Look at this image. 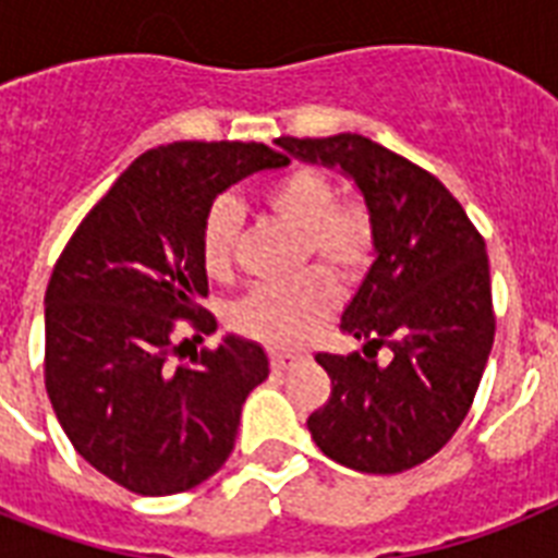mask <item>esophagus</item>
I'll return each instance as SVG.
<instances>
[{"instance_id": "obj_1", "label": "esophagus", "mask_w": 558, "mask_h": 558, "mask_svg": "<svg viewBox=\"0 0 558 558\" xmlns=\"http://www.w3.org/2000/svg\"><path fill=\"white\" fill-rule=\"evenodd\" d=\"M301 359H304V353H298V350H275L271 353V367L275 371H287V367H292Z\"/></svg>"}]
</instances>
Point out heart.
<instances>
[{
    "instance_id": "1",
    "label": "heart",
    "mask_w": 558,
    "mask_h": 558,
    "mask_svg": "<svg viewBox=\"0 0 558 558\" xmlns=\"http://www.w3.org/2000/svg\"><path fill=\"white\" fill-rule=\"evenodd\" d=\"M263 199L304 234V263L315 260L332 278L356 280L376 254V219L367 202L339 199L330 177L313 168H292L278 177ZM202 263L210 278H228L240 248V214L231 199H217L202 219ZM336 310V283L324 271H301L292 280L260 283L234 310V327L269 344L304 341Z\"/></svg>"
}]
</instances>
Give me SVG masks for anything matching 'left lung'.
Masks as SVG:
<instances>
[{
  "label": "left lung",
  "instance_id": "1",
  "mask_svg": "<svg viewBox=\"0 0 558 558\" xmlns=\"http://www.w3.org/2000/svg\"><path fill=\"white\" fill-rule=\"evenodd\" d=\"M283 150L339 165L376 219V263L341 318L362 353H318L332 393L306 425L341 466L397 475L434 458L466 420L495 341L486 243L425 168L359 133L280 135ZM391 350L388 366L375 362Z\"/></svg>",
  "mask_w": 558,
  "mask_h": 558
}]
</instances>
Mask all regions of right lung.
I'll return each instance as SVG.
<instances>
[{
  "instance_id": "right-lung-1",
  "label": "right lung",
  "mask_w": 558,
  "mask_h": 558,
  "mask_svg": "<svg viewBox=\"0 0 558 558\" xmlns=\"http://www.w3.org/2000/svg\"><path fill=\"white\" fill-rule=\"evenodd\" d=\"M287 156L257 142L142 153L81 219L46 289V390L86 463L135 495L208 481L234 449L245 397L269 376L260 344L228 336L182 365V332L217 330L202 219L219 191Z\"/></svg>"
}]
</instances>
